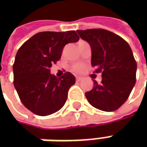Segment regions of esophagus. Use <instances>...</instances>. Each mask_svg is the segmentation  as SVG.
Wrapping results in <instances>:
<instances>
[{
    "label": "esophagus",
    "mask_w": 147,
    "mask_h": 147,
    "mask_svg": "<svg viewBox=\"0 0 147 147\" xmlns=\"http://www.w3.org/2000/svg\"><path fill=\"white\" fill-rule=\"evenodd\" d=\"M82 79H83V78H82V77H76V81H78V82H79V81H81V80H82Z\"/></svg>",
    "instance_id": "1"
}]
</instances>
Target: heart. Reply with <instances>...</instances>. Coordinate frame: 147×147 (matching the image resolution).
Wrapping results in <instances>:
<instances>
[{
	"mask_svg": "<svg viewBox=\"0 0 147 147\" xmlns=\"http://www.w3.org/2000/svg\"><path fill=\"white\" fill-rule=\"evenodd\" d=\"M82 68H83V66H82V64H75L72 67V70L74 71H80L82 70Z\"/></svg>",
	"mask_w": 147,
	"mask_h": 147,
	"instance_id": "heart-1",
	"label": "heart"
}]
</instances>
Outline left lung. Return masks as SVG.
<instances>
[{"mask_svg": "<svg viewBox=\"0 0 147 147\" xmlns=\"http://www.w3.org/2000/svg\"><path fill=\"white\" fill-rule=\"evenodd\" d=\"M91 48V65L102 72L101 83L85 95L90 105L105 112L117 110L128 98L136 81L137 64L128 43L104 29L77 30Z\"/></svg>", "mask_w": 147, "mask_h": 147, "instance_id": "1", "label": "left lung"}]
</instances>
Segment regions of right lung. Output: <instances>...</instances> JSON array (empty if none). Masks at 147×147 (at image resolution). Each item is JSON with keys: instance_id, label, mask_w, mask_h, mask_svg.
<instances>
[{"instance_id": "1", "label": "right lung", "mask_w": 147, "mask_h": 147, "mask_svg": "<svg viewBox=\"0 0 147 147\" xmlns=\"http://www.w3.org/2000/svg\"><path fill=\"white\" fill-rule=\"evenodd\" d=\"M79 39L75 30L44 31L19 49L13 64L14 86L24 106L34 114L48 116L65 104L76 78L70 72L57 78L50 74V67L60 60L64 45Z\"/></svg>"}]
</instances>
